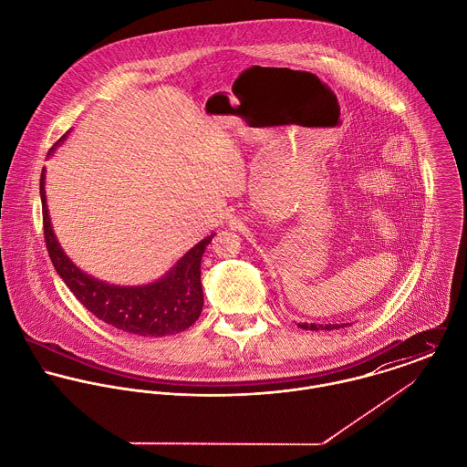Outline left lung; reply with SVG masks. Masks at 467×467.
Returning a JSON list of instances; mask_svg holds the SVG:
<instances>
[{
    "label": "left lung",
    "mask_w": 467,
    "mask_h": 467,
    "mask_svg": "<svg viewBox=\"0 0 467 467\" xmlns=\"http://www.w3.org/2000/svg\"><path fill=\"white\" fill-rule=\"evenodd\" d=\"M348 324H326V326H322V324H298V327L300 329H306V331H334V329H343V327H347Z\"/></svg>",
    "instance_id": "1"
}]
</instances>
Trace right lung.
<instances>
[{
  "mask_svg": "<svg viewBox=\"0 0 467 467\" xmlns=\"http://www.w3.org/2000/svg\"><path fill=\"white\" fill-rule=\"evenodd\" d=\"M67 131L50 149L48 156L67 138ZM47 169L41 172V202L45 221V241L57 275L65 280L75 298L99 320L138 336H167L189 329L202 311L201 259L213 239L210 234L191 248L174 266L154 282L141 285H117L100 280L77 266L61 248L52 226L47 191Z\"/></svg>",
  "mask_w": 467,
  "mask_h": 467,
  "instance_id": "add662e5",
  "label": "right lung"
}]
</instances>
